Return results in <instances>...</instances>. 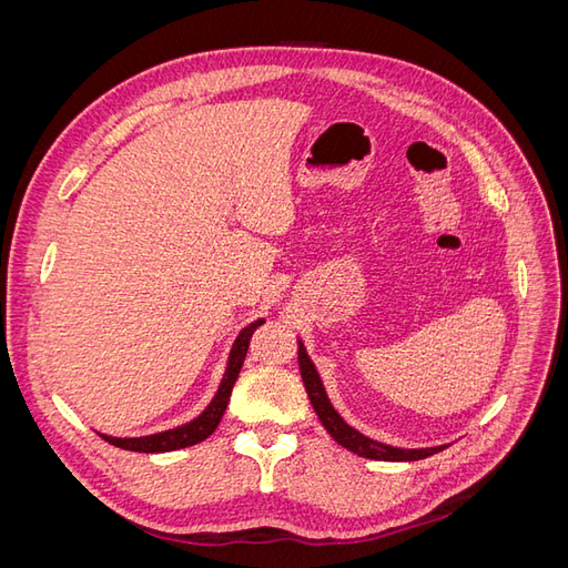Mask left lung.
I'll list each match as a JSON object with an SVG mask.
<instances>
[{
  "mask_svg": "<svg viewBox=\"0 0 568 568\" xmlns=\"http://www.w3.org/2000/svg\"><path fill=\"white\" fill-rule=\"evenodd\" d=\"M298 367H301V379L307 390V398H311L313 409L317 412L326 434H329L341 448H346L359 457L379 459V462H417L440 453L443 448H448V445H436V448H393V445H386L365 434H359L355 426H351L334 409L329 395H326L324 384L320 379V372L315 369V363L311 359V355H307L301 338H298Z\"/></svg>",
  "mask_w": 568,
  "mask_h": 568,
  "instance_id": "8db88e82",
  "label": "left lung"
}]
</instances>
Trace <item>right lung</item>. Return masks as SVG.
Returning a JSON list of instances; mask_svg holds the SVG:
<instances>
[{"instance_id": "1", "label": "right lung", "mask_w": 568, "mask_h": 568, "mask_svg": "<svg viewBox=\"0 0 568 568\" xmlns=\"http://www.w3.org/2000/svg\"><path fill=\"white\" fill-rule=\"evenodd\" d=\"M265 320H253L251 324H246L239 336L234 338L232 348H230V357H227V367L225 374H222L220 386L213 395V400L205 405V409L201 412L199 417H194L192 422L180 424L175 428H168V432H159V434H149V436H132V438H118V436H109V434H99L106 443L115 445V448L123 450H132V453H173V450H182L189 448V445H196L201 440L209 438L222 415H225L230 395L234 388V382L239 372H242V365L246 359V351H248V341L255 332V326H261Z\"/></svg>"}]
</instances>
